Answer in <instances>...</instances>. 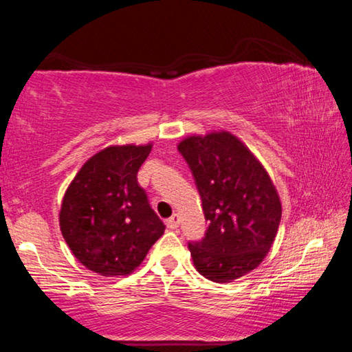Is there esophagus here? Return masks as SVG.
Instances as JSON below:
<instances>
[{"label":"esophagus","mask_w":352,"mask_h":352,"mask_svg":"<svg viewBox=\"0 0 352 352\" xmlns=\"http://www.w3.org/2000/svg\"><path fill=\"white\" fill-rule=\"evenodd\" d=\"M178 223H180V220H178L177 214H174V216L166 220V225H168V228H170V230H175L177 226H178Z\"/></svg>","instance_id":"esophagus-1"}]
</instances>
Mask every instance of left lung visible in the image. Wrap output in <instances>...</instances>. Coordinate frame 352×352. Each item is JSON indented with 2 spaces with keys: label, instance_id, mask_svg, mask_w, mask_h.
<instances>
[{
  "label": "left lung",
  "instance_id": "left-lung-1",
  "mask_svg": "<svg viewBox=\"0 0 352 352\" xmlns=\"http://www.w3.org/2000/svg\"><path fill=\"white\" fill-rule=\"evenodd\" d=\"M197 184L208 228L189 243L194 267L212 283H231L258 267L281 222L269 172L233 133L220 130L178 142Z\"/></svg>",
  "mask_w": 352,
  "mask_h": 352
}]
</instances>
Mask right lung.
<instances>
[{
    "label": "right lung",
    "instance_id": "1",
    "mask_svg": "<svg viewBox=\"0 0 352 352\" xmlns=\"http://www.w3.org/2000/svg\"><path fill=\"white\" fill-rule=\"evenodd\" d=\"M148 144L109 146L88 158L63 195L58 223L76 259L100 276H127L164 233L136 174Z\"/></svg>",
    "mask_w": 352,
    "mask_h": 352
}]
</instances>
